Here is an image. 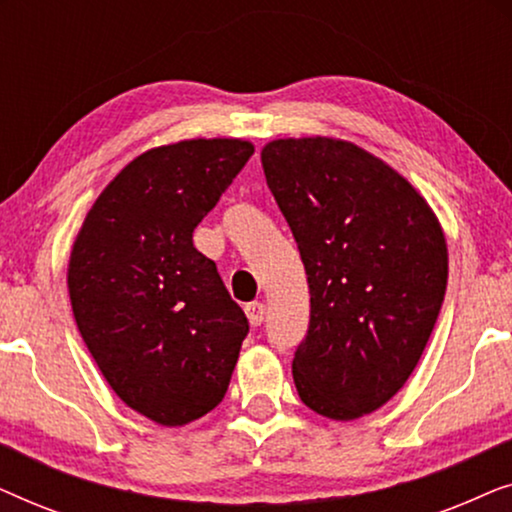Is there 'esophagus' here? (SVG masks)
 Here are the masks:
<instances>
[{
	"mask_svg": "<svg viewBox=\"0 0 512 512\" xmlns=\"http://www.w3.org/2000/svg\"><path fill=\"white\" fill-rule=\"evenodd\" d=\"M244 312H247L251 326H261L263 324L265 305L261 303V300H254V303H249L247 307H244Z\"/></svg>",
	"mask_w": 512,
	"mask_h": 512,
	"instance_id": "34e87169",
	"label": "esophagus"
}]
</instances>
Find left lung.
<instances>
[{
    "label": "left lung",
    "mask_w": 512,
    "mask_h": 512,
    "mask_svg": "<svg viewBox=\"0 0 512 512\" xmlns=\"http://www.w3.org/2000/svg\"><path fill=\"white\" fill-rule=\"evenodd\" d=\"M261 160L310 286L293 354L300 401L340 422L368 415L403 387L436 326L443 230L401 174L349 142L277 139Z\"/></svg>",
    "instance_id": "1"
}]
</instances>
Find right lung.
Here are the masks:
<instances>
[{"mask_svg": "<svg viewBox=\"0 0 512 512\" xmlns=\"http://www.w3.org/2000/svg\"><path fill=\"white\" fill-rule=\"evenodd\" d=\"M254 156L240 139H191L132 160L90 209L67 284L104 380L165 426L226 396L249 321L193 230Z\"/></svg>", "mask_w": 512, "mask_h": 512, "instance_id": "right-lung-1", "label": "right lung"}]
</instances>
